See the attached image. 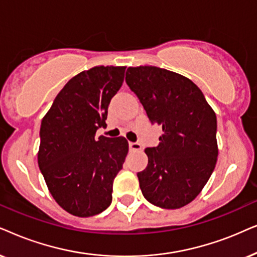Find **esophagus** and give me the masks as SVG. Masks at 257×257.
Listing matches in <instances>:
<instances>
[{
    "label": "esophagus",
    "instance_id": "esophagus-1",
    "mask_svg": "<svg viewBox=\"0 0 257 257\" xmlns=\"http://www.w3.org/2000/svg\"><path fill=\"white\" fill-rule=\"evenodd\" d=\"M129 149H131V150H141L142 147L138 142H129Z\"/></svg>",
    "mask_w": 257,
    "mask_h": 257
}]
</instances>
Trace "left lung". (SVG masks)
Masks as SVG:
<instances>
[{
  "label": "left lung",
  "mask_w": 257,
  "mask_h": 257,
  "mask_svg": "<svg viewBox=\"0 0 257 257\" xmlns=\"http://www.w3.org/2000/svg\"><path fill=\"white\" fill-rule=\"evenodd\" d=\"M128 87L153 124L162 126L157 147L146 148L148 166L138 173L147 201L164 209L190 203L217 161L216 115L189 78L153 66L129 67Z\"/></svg>",
  "instance_id": "8db88e82"
}]
</instances>
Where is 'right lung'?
Wrapping results in <instances>:
<instances>
[{
  "mask_svg": "<svg viewBox=\"0 0 257 257\" xmlns=\"http://www.w3.org/2000/svg\"><path fill=\"white\" fill-rule=\"evenodd\" d=\"M124 73L125 67L100 66L77 74L41 122L40 170L54 200L75 216H94L111 203L112 182L128 154V141L95 134L107 126L108 105Z\"/></svg>",
  "mask_w": 257,
  "mask_h": 257,
  "instance_id": "obj_1",
  "label": "right lung"
}]
</instances>
